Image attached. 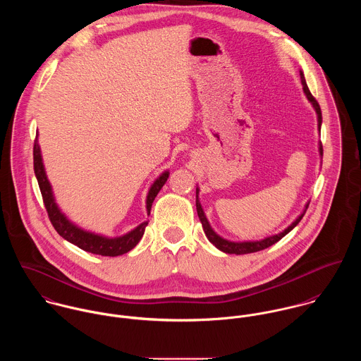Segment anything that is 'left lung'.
Returning <instances> with one entry per match:
<instances>
[{
	"mask_svg": "<svg viewBox=\"0 0 361 361\" xmlns=\"http://www.w3.org/2000/svg\"><path fill=\"white\" fill-rule=\"evenodd\" d=\"M300 79H302V85H303V92L307 97L312 108L315 109V114H317V121H318V130H321V123H322V115H321V108H319V104L317 103V100L311 96L310 93L309 87H307V83H306V79H305V73L300 71ZM318 153L319 157H322V146L321 143L318 145ZM199 192L200 189L196 188V209H197V215L202 221V225H203V229H204V233H206L207 239L221 252L226 253V255H249V253H256L259 250H264L272 245H275L276 242H279L285 235H288L303 218L305 212L307 211L309 208V203H306L303 212L285 229L282 231L281 233H276V235H272V236H268V238H264L261 240H246V242H232V240H228V239H224L222 236H219L209 225L208 219H207L206 214H204V209L200 204V200H199Z\"/></svg>",
	"mask_w": 361,
	"mask_h": 361,
	"instance_id": "obj_1",
	"label": "left lung"
}]
</instances>
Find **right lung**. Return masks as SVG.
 <instances>
[{"instance_id": "right-lung-1", "label": "right lung", "mask_w": 361, "mask_h": 361, "mask_svg": "<svg viewBox=\"0 0 361 361\" xmlns=\"http://www.w3.org/2000/svg\"><path fill=\"white\" fill-rule=\"evenodd\" d=\"M33 164H35V173H36L37 182H39V188H40V192H42V196H43V202H44V206H46V209L49 212V218H50L55 231L65 240H68L69 243L78 246L79 249H82L87 253L105 256V257L122 256V255L130 252L140 242L142 236L145 235V229H146L149 221L142 222L135 229H132L130 232H128L122 236L108 238V236L99 235V233H94V232L85 231V229L79 228L76 224H73L72 221L68 219V216L61 211V208L55 203L51 183L47 179V173H46V169H44V164H43V158H42L40 146L37 143V137H36L35 147H33ZM168 176H169V171H164L155 179L154 183L152 185V188L147 193V197H146L147 215H150L153 202H154L158 192L161 190V188L165 185Z\"/></svg>"}]
</instances>
